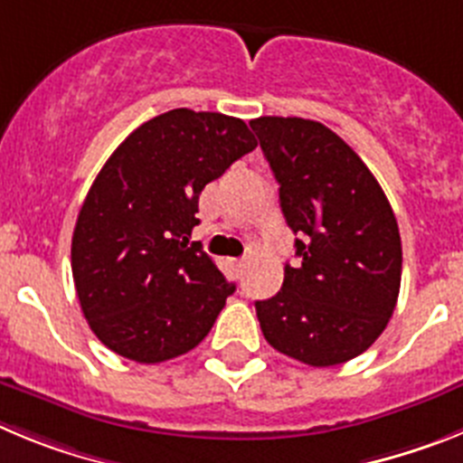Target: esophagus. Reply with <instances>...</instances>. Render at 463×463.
<instances>
[{"instance_id": "34e87169", "label": "esophagus", "mask_w": 463, "mask_h": 463, "mask_svg": "<svg viewBox=\"0 0 463 463\" xmlns=\"http://www.w3.org/2000/svg\"><path fill=\"white\" fill-rule=\"evenodd\" d=\"M229 267L234 269L236 273H243V269H245V260H229Z\"/></svg>"}]
</instances>
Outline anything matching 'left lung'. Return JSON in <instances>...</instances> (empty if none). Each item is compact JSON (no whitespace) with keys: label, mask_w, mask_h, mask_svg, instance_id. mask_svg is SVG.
<instances>
[{"label":"left lung","mask_w":463,"mask_h":463,"mask_svg":"<svg viewBox=\"0 0 463 463\" xmlns=\"http://www.w3.org/2000/svg\"><path fill=\"white\" fill-rule=\"evenodd\" d=\"M280 185L301 264H285L276 297L255 301L269 345L308 366L369 350L401 288V236L383 187L338 134L304 118L250 120Z\"/></svg>","instance_id":"left-lung-1"}]
</instances>
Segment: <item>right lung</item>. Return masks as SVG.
<instances>
[{
    "label": "right lung",
    "mask_w": 463,
    "mask_h": 463,
    "mask_svg": "<svg viewBox=\"0 0 463 463\" xmlns=\"http://www.w3.org/2000/svg\"><path fill=\"white\" fill-rule=\"evenodd\" d=\"M255 146L239 118L174 109L106 159L76 220L71 273L85 320L109 350L159 364L208 336L236 288L190 245L199 194Z\"/></svg>",
    "instance_id": "add662e5"
}]
</instances>
